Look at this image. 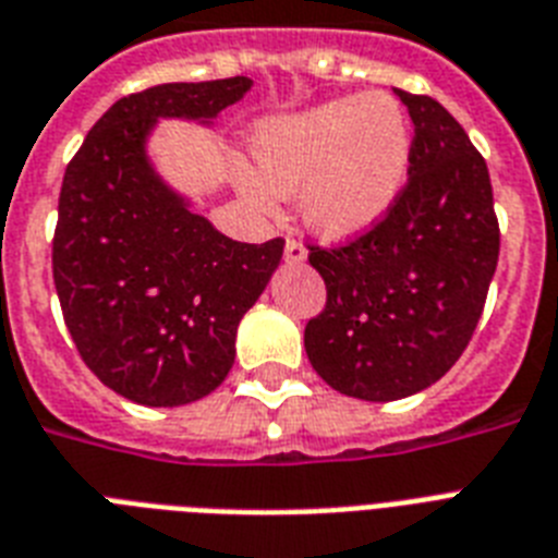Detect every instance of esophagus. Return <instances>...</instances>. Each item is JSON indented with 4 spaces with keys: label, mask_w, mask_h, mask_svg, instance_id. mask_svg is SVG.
Listing matches in <instances>:
<instances>
[{
    "label": "esophagus",
    "mask_w": 558,
    "mask_h": 558,
    "mask_svg": "<svg viewBox=\"0 0 558 558\" xmlns=\"http://www.w3.org/2000/svg\"><path fill=\"white\" fill-rule=\"evenodd\" d=\"M283 260L292 263V266H298V263L306 260V248L301 240H287V248H283Z\"/></svg>",
    "instance_id": "obj_1"
}]
</instances>
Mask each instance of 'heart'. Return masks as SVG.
Returning <instances> with one entry per match:
<instances>
[{"label":"heart","mask_w":558,"mask_h":558,"mask_svg":"<svg viewBox=\"0 0 558 558\" xmlns=\"http://www.w3.org/2000/svg\"><path fill=\"white\" fill-rule=\"evenodd\" d=\"M248 150L263 186L278 196L298 193L310 231L353 240L379 226L405 191L414 130L397 98L371 92L266 118ZM265 192L248 185L257 202H269Z\"/></svg>","instance_id":"1"}]
</instances>
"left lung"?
<instances>
[{
	"instance_id": "left-lung-1",
	"label": "left lung",
	"mask_w": 558,
	"mask_h": 558,
	"mask_svg": "<svg viewBox=\"0 0 558 558\" xmlns=\"http://www.w3.org/2000/svg\"><path fill=\"white\" fill-rule=\"evenodd\" d=\"M414 121L408 185L388 217L339 248L310 245L327 306L304 348L330 388L393 402L440 379L466 350L498 266L484 156L428 95L397 89Z\"/></svg>"
}]
</instances>
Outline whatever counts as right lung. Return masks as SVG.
Returning <instances> with one entry per match:
<instances>
[{
	"instance_id": "add662e5",
	"label": "right lung",
	"mask_w": 558,
	"mask_h": 558,
	"mask_svg": "<svg viewBox=\"0 0 558 558\" xmlns=\"http://www.w3.org/2000/svg\"><path fill=\"white\" fill-rule=\"evenodd\" d=\"M248 89L226 77L126 95L65 168L51 252L65 327L86 367L138 405H187L222 385L240 318L283 257L280 236L219 234L147 156L159 118L208 126Z\"/></svg>"
}]
</instances>
